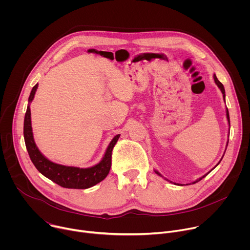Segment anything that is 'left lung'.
<instances>
[{"label": "left lung", "mask_w": 250, "mask_h": 250, "mask_svg": "<svg viewBox=\"0 0 250 250\" xmlns=\"http://www.w3.org/2000/svg\"><path fill=\"white\" fill-rule=\"evenodd\" d=\"M213 79H215V82H216V84H217V85H218V87L221 89V91H222V93H223V96H224V99H225V97H226V92H225V88H224V85H223V84H222V83H221V82L218 80V78H217V76H216V75H213ZM227 118H228L229 124L230 125V123H229V110H228V108H227ZM222 159H223V158H222ZM221 161H222V160H221ZM221 161H220V162H221ZM220 162H219V163H220ZM219 163H218V164H219ZM218 164H217V165H218ZM155 173H156V174H158L159 176H161V175H160V174H159L157 171H155ZM206 176H207V174H206V175H204L203 177L199 178V179H197L195 182H193V184H195V183H197V182L201 181V180L203 179V178H205Z\"/></svg>", "instance_id": "1"}]
</instances>
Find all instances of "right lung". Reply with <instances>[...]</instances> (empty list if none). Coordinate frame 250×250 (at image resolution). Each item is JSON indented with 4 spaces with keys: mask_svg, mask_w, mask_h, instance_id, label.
<instances>
[{
    "mask_svg": "<svg viewBox=\"0 0 250 250\" xmlns=\"http://www.w3.org/2000/svg\"><path fill=\"white\" fill-rule=\"evenodd\" d=\"M38 86L39 85L37 84L32 88L28 98L29 103L33 100ZM23 136L30 160L34 164L35 168H37L42 175H44L48 179H50L51 181H53L54 183L63 188L88 189L103 181L106 177V175L109 174L112 166V152L120 137V134L116 135L113 138L110 146L106 148V151L102 161L93 167L85 169L53 163L41 153V151L34 144L32 136L29 104L27 105L26 113L24 116Z\"/></svg>",
    "mask_w": 250,
    "mask_h": 250,
    "instance_id": "1",
    "label": "right lung"
}]
</instances>
